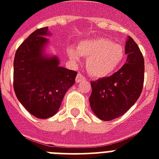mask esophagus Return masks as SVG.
<instances>
[{"mask_svg": "<svg viewBox=\"0 0 159 159\" xmlns=\"http://www.w3.org/2000/svg\"><path fill=\"white\" fill-rule=\"evenodd\" d=\"M85 80H86V78H85L81 73H78V74L77 75V77H76V82H77V83H79V82H81L82 81H85Z\"/></svg>", "mask_w": 159, "mask_h": 159, "instance_id": "34e87169", "label": "esophagus"}]
</instances>
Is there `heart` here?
<instances>
[{"instance_id": "b5f03b06", "label": "heart", "mask_w": 159, "mask_h": 159, "mask_svg": "<svg viewBox=\"0 0 159 159\" xmlns=\"http://www.w3.org/2000/svg\"><path fill=\"white\" fill-rule=\"evenodd\" d=\"M67 54L73 62L79 61L81 56L87 57V72L96 79H103L113 74L120 66L125 57L122 46L104 37L80 41L77 50L69 48Z\"/></svg>"}]
</instances>
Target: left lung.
Instances as JSON below:
<instances>
[{
    "label": "left lung",
    "instance_id": "obj_1",
    "mask_svg": "<svg viewBox=\"0 0 159 159\" xmlns=\"http://www.w3.org/2000/svg\"><path fill=\"white\" fill-rule=\"evenodd\" d=\"M126 62L111 77L91 82L89 98L93 113L109 121L128 111L140 96L144 78V60L138 45L129 36L125 42Z\"/></svg>",
    "mask_w": 159,
    "mask_h": 159
}]
</instances>
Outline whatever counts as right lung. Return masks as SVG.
I'll return each mask as SVG.
<instances>
[{"label": "right lung", "instance_id": "1", "mask_svg": "<svg viewBox=\"0 0 159 159\" xmlns=\"http://www.w3.org/2000/svg\"><path fill=\"white\" fill-rule=\"evenodd\" d=\"M51 35L48 27L34 31L19 47L14 59V90L27 111L39 119L57 113L66 92L75 83L77 72L59 66L56 55L45 48Z\"/></svg>", "mask_w": 159, "mask_h": 159}]
</instances>
